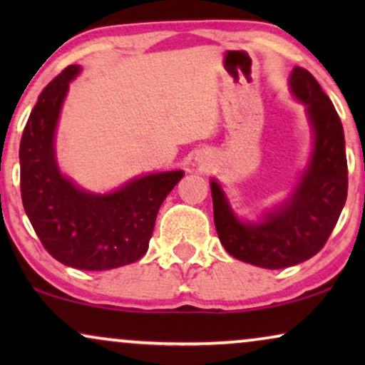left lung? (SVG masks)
Wrapping results in <instances>:
<instances>
[{
  "label": "left lung",
  "mask_w": 365,
  "mask_h": 365,
  "mask_svg": "<svg viewBox=\"0 0 365 365\" xmlns=\"http://www.w3.org/2000/svg\"><path fill=\"white\" fill-rule=\"evenodd\" d=\"M289 89L306 104L314 136L311 158L289 197L264 211L257 222L242 221L221 184L211 179L219 241L232 257L264 269L296 266L316 256L336 227L347 199L346 141L336 108L304 68L292 69Z\"/></svg>",
  "instance_id": "1"
}]
</instances>
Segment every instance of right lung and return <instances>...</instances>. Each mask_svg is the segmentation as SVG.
Instances as JSON below:
<instances>
[{
    "instance_id": "obj_1",
    "label": "right lung",
    "mask_w": 365,
    "mask_h": 365,
    "mask_svg": "<svg viewBox=\"0 0 365 365\" xmlns=\"http://www.w3.org/2000/svg\"><path fill=\"white\" fill-rule=\"evenodd\" d=\"M81 73L71 64L39 94L19 144L21 199L44 249L64 266L106 271L146 254L159 207L182 171L136 176L111 192H91L59 171L58 119L69 83Z\"/></svg>"
}]
</instances>
